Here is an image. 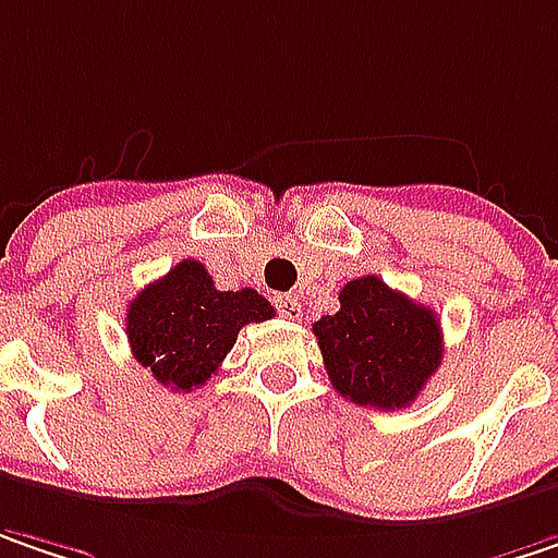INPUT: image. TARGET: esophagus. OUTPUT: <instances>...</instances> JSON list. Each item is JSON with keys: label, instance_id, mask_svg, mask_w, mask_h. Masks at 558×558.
<instances>
[{"label": "esophagus", "instance_id": "obj_1", "mask_svg": "<svg viewBox=\"0 0 558 558\" xmlns=\"http://www.w3.org/2000/svg\"><path fill=\"white\" fill-rule=\"evenodd\" d=\"M278 303V312L283 318H290V322H296V318H303V306H300V300L293 296V293H283L275 300Z\"/></svg>", "mask_w": 558, "mask_h": 558}]
</instances>
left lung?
<instances>
[{
    "label": "left lung",
    "mask_w": 558,
    "mask_h": 558,
    "mask_svg": "<svg viewBox=\"0 0 558 558\" xmlns=\"http://www.w3.org/2000/svg\"><path fill=\"white\" fill-rule=\"evenodd\" d=\"M338 300L341 310L312 325L338 395L360 408H410L442 363L436 312L376 275L350 280Z\"/></svg>",
    "instance_id": "8db88e82"
}]
</instances>
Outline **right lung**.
Wrapping results in <instances>:
<instances>
[{"label": "right lung", "mask_w": 558, "mask_h": 558, "mask_svg": "<svg viewBox=\"0 0 558 558\" xmlns=\"http://www.w3.org/2000/svg\"><path fill=\"white\" fill-rule=\"evenodd\" d=\"M271 315L258 290H217L202 262L182 258L129 303L125 335L132 356L160 385L192 391L217 373L240 328Z\"/></svg>", "instance_id": "1"}]
</instances>
